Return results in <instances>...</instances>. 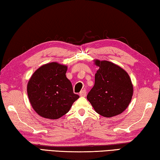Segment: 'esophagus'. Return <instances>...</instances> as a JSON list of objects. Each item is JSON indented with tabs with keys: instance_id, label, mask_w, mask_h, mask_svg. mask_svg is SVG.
Instances as JSON below:
<instances>
[{
	"instance_id": "34e87169",
	"label": "esophagus",
	"mask_w": 160,
	"mask_h": 160,
	"mask_svg": "<svg viewBox=\"0 0 160 160\" xmlns=\"http://www.w3.org/2000/svg\"><path fill=\"white\" fill-rule=\"evenodd\" d=\"M80 97H85L86 96V90H83L80 92Z\"/></svg>"
}]
</instances>
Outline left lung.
Segmentation results:
<instances>
[{
  "label": "left lung",
  "instance_id": "left-lung-1",
  "mask_svg": "<svg viewBox=\"0 0 160 160\" xmlns=\"http://www.w3.org/2000/svg\"><path fill=\"white\" fill-rule=\"evenodd\" d=\"M94 64L99 69L87 99L102 116L120 114L128 107L133 94L131 78L126 71L112 62L94 60Z\"/></svg>",
  "mask_w": 160,
  "mask_h": 160
}]
</instances>
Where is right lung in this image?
I'll return each mask as SVG.
<instances>
[{
    "mask_svg": "<svg viewBox=\"0 0 160 160\" xmlns=\"http://www.w3.org/2000/svg\"><path fill=\"white\" fill-rule=\"evenodd\" d=\"M67 69L66 66L52 62L39 68L29 79L27 88L29 102L42 117L61 118L79 98L66 78Z\"/></svg>",
    "mask_w": 160,
    "mask_h": 160,
    "instance_id": "add662e5",
    "label": "right lung"
}]
</instances>
